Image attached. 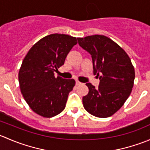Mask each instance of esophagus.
Here are the masks:
<instances>
[{
    "instance_id": "1",
    "label": "esophagus",
    "mask_w": 150,
    "mask_h": 150,
    "mask_svg": "<svg viewBox=\"0 0 150 150\" xmlns=\"http://www.w3.org/2000/svg\"><path fill=\"white\" fill-rule=\"evenodd\" d=\"M75 83H76L77 86H78V85L81 84V83L80 82V81H75Z\"/></svg>"
}]
</instances>
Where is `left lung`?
<instances>
[{
  "label": "left lung",
  "instance_id": "obj_1",
  "mask_svg": "<svg viewBox=\"0 0 150 150\" xmlns=\"http://www.w3.org/2000/svg\"><path fill=\"white\" fill-rule=\"evenodd\" d=\"M78 44L91 54L93 74L97 75V88L86 85L88 93L83 97L85 110L92 115L107 117L123 105L134 86L135 72L125 51L104 35H95L78 38Z\"/></svg>",
  "mask_w": 150,
  "mask_h": 150
}]
</instances>
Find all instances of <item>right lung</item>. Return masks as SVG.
I'll list each match as a JSON object with an SVG mask.
<instances>
[{"label":"right lung","mask_w":150,"mask_h":150,"mask_svg":"<svg viewBox=\"0 0 150 150\" xmlns=\"http://www.w3.org/2000/svg\"><path fill=\"white\" fill-rule=\"evenodd\" d=\"M76 44V38L51 34L38 41L24 59L19 72V86L24 99L37 114L52 117L65 108L75 81L55 78L54 72L64 64Z\"/></svg>","instance_id":"1"}]
</instances>
